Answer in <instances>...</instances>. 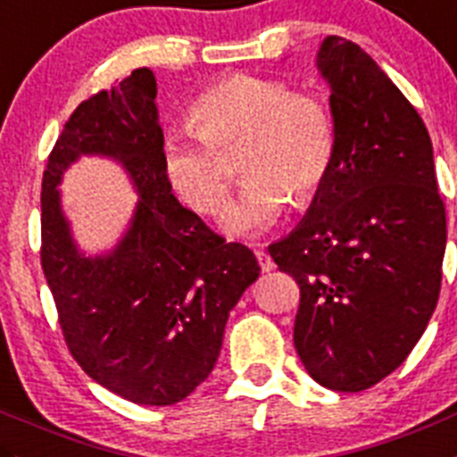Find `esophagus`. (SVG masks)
Segmentation results:
<instances>
[{
	"label": "esophagus",
	"mask_w": 457,
	"mask_h": 457,
	"mask_svg": "<svg viewBox=\"0 0 457 457\" xmlns=\"http://www.w3.org/2000/svg\"><path fill=\"white\" fill-rule=\"evenodd\" d=\"M255 258H258V264H260V269H262L264 273H269V271H273V269H276V262H273L271 260V255L267 253V251H255Z\"/></svg>",
	"instance_id": "esophagus-1"
}]
</instances>
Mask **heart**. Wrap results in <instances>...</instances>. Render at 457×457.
<instances>
[{"instance_id": "heart-1", "label": "heart", "mask_w": 457, "mask_h": 457, "mask_svg": "<svg viewBox=\"0 0 457 457\" xmlns=\"http://www.w3.org/2000/svg\"><path fill=\"white\" fill-rule=\"evenodd\" d=\"M188 120L193 132L161 141V168L177 197L204 215L220 211L231 184L214 152H228L245 138V181L220 217L228 236H262L287 211L291 195L298 204L310 202L332 166V112L319 96L291 91L282 80L224 78L190 103Z\"/></svg>"}]
</instances>
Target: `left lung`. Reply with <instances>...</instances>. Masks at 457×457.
Returning a JSON list of instances; mask_svg holds the SVG:
<instances>
[{
  "mask_svg": "<svg viewBox=\"0 0 457 457\" xmlns=\"http://www.w3.org/2000/svg\"><path fill=\"white\" fill-rule=\"evenodd\" d=\"M316 69L329 87L332 166L269 253L301 285L294 345L305 370L359 393L397 370L431 320L446 212L427 125L384 69L337 36L320 42Z\"/></svg>",
  "mask_w": 457,
  "mask_h": 457,
  "instance_id": "obj_1",
  "label": "left lung"
}]
</instances>
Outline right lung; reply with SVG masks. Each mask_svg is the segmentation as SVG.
<instances>
[{
  "mask_svg": "<svg viewBox=\"0 0 457 457\" xmlns=\"http://www.w3.org/2000/svg\"><path fill=\"white\" fill-rule=\"evenodd\" d=\"M147 67L80 103L42 179V269L73 359L103 388L141 406L188 397L215 368L228 314L258 280L253 251L224 242L172 195ZM82 155L119 162L139 199L112 250L85 254L59 184Z\"/></svg>",
  "mask_w": 457,
  "mask_h": 457,
  "instance_id": "1",
  "label": "right lung"
}]
</instances>
